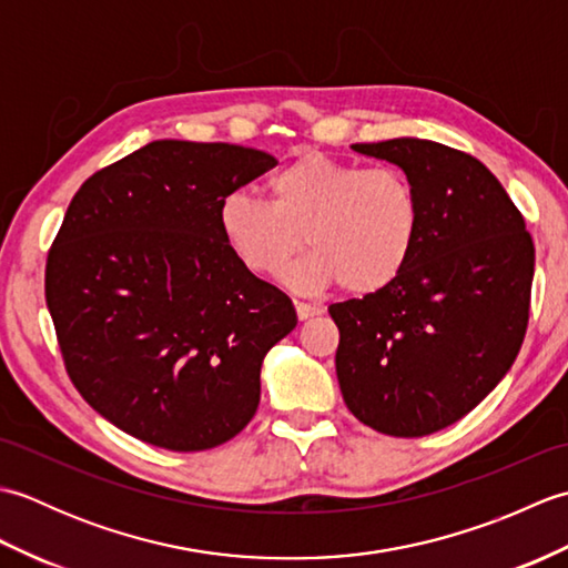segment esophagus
<instances>
[{
	"mask_svg": "<svg viewBox=\"0 0 568 568\" xmlns=\"http://www.w3.org/2000/svg\"><path fill=\"white\" fill-rule=\"evenodd\" d=\"M295 312H297L300 320H310V317L322 315L324 310L320 305H315V303H303V300H295Z\"/></svg>",
	"mask_w": 568,
	"mask_h": 568,
	"instance_id": "obj_1",
	"label": "esophagus"
}]
</instances>
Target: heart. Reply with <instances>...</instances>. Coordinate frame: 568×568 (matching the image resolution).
I'll use <instances>...</instances> for the list:
<instances>
[{
    "mask_svg": "<svg viewBox=\"0 0 568 568\" xmlns=\"http://www.w3.org/2000/svg\"><path fill=\"white\" fill-rule=\"evenodd\" d=\"M265 192L268 202L234 192L216 214L224 244L253 273L285 271L305 236L315 253L287 281L307 291L344 283L348 293L373 295L413 258L419 197L400 168L303 153L268 178Z\"/></svg>",
    "mask_w": 568,
    "mask_h": 568,
    "instance_id": "obj_1",
    "label": "heart"
}]
</instances>
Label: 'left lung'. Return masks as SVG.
Here are the masks:
<instances>
[{"mask_svg": "<svg viewBox=\"0 0 568 568\" xmlns=\"http://www.w3.org/2000/svg\"><path fill=\"white\" fill-rule=\"evenodd\" d=\"M413 180L419 232L393 285L334 303L336 378L352 415L425 437L468 415L520 352L535 244L508 192L474 155L429 139L352 143Z\"/></svg>", "mask_w": 568, "mask_h": 568, "instance_id": "left-lung-1", "label": "left lung"}]
</instances>
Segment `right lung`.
<instances>
[{
    "mask_svg": "<svg viewBox=\"0 0 568 568\" xmlns=\"http://www.w3.org/2000/svg\"><path fill=\"white\" fill-rule=\"evenodd\" d=\"M234 143L151 141L82 183L45 265V303L80 395L171 452L244 429L265 354L297 324L291 297L224 244L220 204L271 171Z\"/></svg>",
    "mask_w": 568,
    "mask_h": 568,
    "instance_id": "obj_1",
    "label": "right lung"
}]
</instances>
